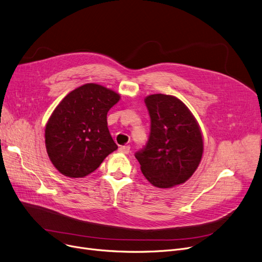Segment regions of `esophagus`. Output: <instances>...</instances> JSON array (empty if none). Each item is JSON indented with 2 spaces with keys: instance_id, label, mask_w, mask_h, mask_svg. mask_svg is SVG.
<instances>
[{
  "instance_id": "1",
  "label": "esophagus",
  "mask_w": 262,
  "mask_h": 262,
  "mask_svg": "<svg viewBox=\"0 0 262 262\" xmlns=\"http://www.w3.org/2000/svg\"><path fill=\"white\" fill-rule=\"evenodd\" d=\"M119 150L123 154H128L129 150H130V147L128 145H122V146L119 147Z\"/></svg>"
}]
</instances>
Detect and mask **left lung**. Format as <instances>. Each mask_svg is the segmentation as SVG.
Masks as SVG:
<instances>
[{
    "label": "left lung",
    "instance_id": "left-lung-1",
    "mask_svg": "<svg viewBox=\"0 0 262 262\" xmlns=\"http://www.w3.org/2000/svg\"><path fill=\"white\" fill-rule=\"evenodd\" d=\"M150 118V134L135 154L146 180L158 188L184 184L198 169L203 137L188 107L173 95L152 94L144 100Z\"/></svg>",
    "mask_w": 262,
    "mask_h": 262
}]
</instances>
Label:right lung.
I'll return each instance as SVG.
<instances>
[{
	"label": "right lung",
	"instance_id": "add662e5",
	"mask_svg": "<svg viewBox=\"0 0 262 262\" xmlns=\"http://www.w3.org/2000/svg\"><path fill=\"white\" fill-rule=\"evenodd\" d=\"M119 100L113 90L86 84L55 108L46 126V147L61 174L85 177L118 148L107 126V113Z\"/></svg>",
	"mask_w": 262,
	"mask_h": 262
}]
</instances>
